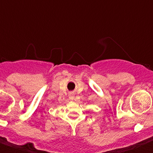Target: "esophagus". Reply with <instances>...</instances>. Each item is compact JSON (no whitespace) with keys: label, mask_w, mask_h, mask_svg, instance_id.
Here are the masks:
<instances>
[{"label":"esophagus","mask_w":153,"mask_h":153,"mask_svg":"<svg viewBox=\"0 0 153 153\" xmlns=\"http://www.w3.org/2000/svg\"><path fill=\"white\" fill-rule=\"evenodd\" d=\"M70 98L71 99H74V95L73 94H70Z\"/></svg>","instance_id":"34e87169"}]
</instances>
